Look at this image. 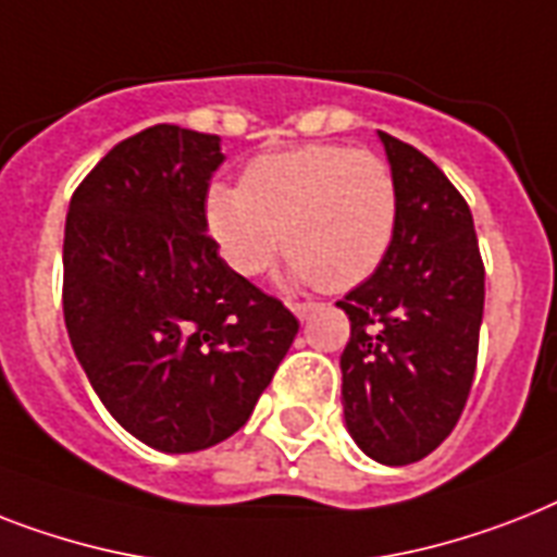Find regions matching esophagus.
<instances>
[{"mask_svg": "<svg viewBox=\"0 0 557 557\" xmlns=\"http://www.w3.org/2000/svg\"><path fill=\"white\" fill-rule=\"evenodd\" d=\"M288 309L297 314V320H309L311 311L318 309V302H288Z\"/></svg>", "mask_w": 557, "mask_h": 557, "instance_id": "obj_1", "label": "esophagus"}]
</instances>
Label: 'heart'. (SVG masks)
<instances>
[{"label":"heart","instance_id":"heart-1","mask_svg":"<svg viewBox=\"0 0 557 557\" xmlns=\"http://www.w3.org/2000/svg\"><path fill=\"white\" fill-rule=\"evenodd\" d=\"M400 194L388 162L346 146L263 153L243 183L206 191V225L237 274H263L286 246L292 286L349 292L392 248Z\"/></svg>","mask_w":557,"mask_h":557}]
</instances>
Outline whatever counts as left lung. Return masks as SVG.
Listing matches in <instances>:
<instances>
[{"mask_svg":"<svg viewBox=\"0 0 557 557\" xmlns=\"http://www.w3.org/2000/svg\"><path fill=\"white\" fill-rule=\"evenodd\" d=\"M400 194L397 232L372 277L337 309L351 337L341 355L343 418L383 467L435 451L467 406L483 320V263L472 211L418 148L377 131Z\"/></svg>","mask_w":557,"mask_h":557,"instance_id":"obj_1","label":"left lung"}]
</instances>
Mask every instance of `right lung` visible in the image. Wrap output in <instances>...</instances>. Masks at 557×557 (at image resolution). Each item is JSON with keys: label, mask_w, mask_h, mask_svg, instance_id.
<instances>
[{"label": "right lung", "mask_w": 557, "mask_h": 557, "mask_svg": "<svg viewBox=\"0 0 557 557\" xmlns=\"http://www.w3.org/2000/svg\"><path fill=\"white\" fill-rule=\"evenodd\" d=\"M220 137L153 125L97 162L65 220L62 311L111 418L169 455L232 437L297 334L208 237Z\"/></svg>", "instance_id": "1"}]
</instances>
